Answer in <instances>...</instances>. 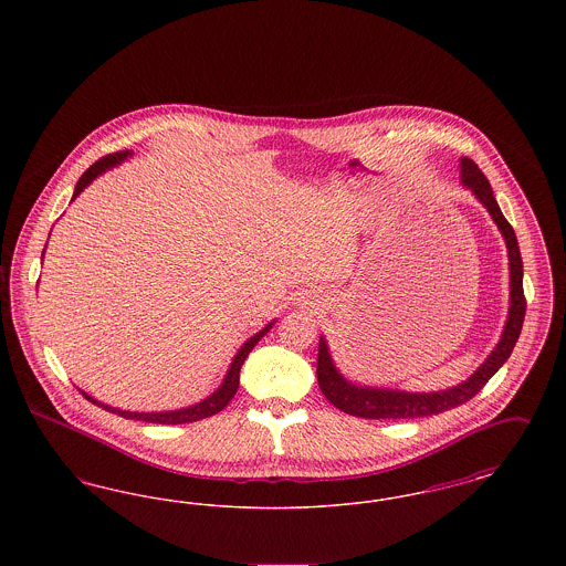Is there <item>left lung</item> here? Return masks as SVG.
<instances>
[{"label":"left lung","mask_w":566,"mask_h":566,"mask_svg":"<svg viewBox=\"0 0 566 566\" xmlns=\"http://www.w3.org/2000/svg\"><path fill=\"white\" fill-rule=\"evenodd\" d=\"M460 171H462V185L467 189L473 190V195L482 201L485 210L492 216V220L496 222L499 231L503 233L507 250H510V286H512V303H510V318L505 324L503 337L499 342V346L494 352L485 358L484 365L469 377L467 381L458 384L450 390H441V392H429V395H413V392H399V390H377V388H358L350 381H346L344 377L337 374L326 342L321 337L318 344V367H316V376H318V386L323 390L324 397L335 405L337 409L358 416V418H424V416H434V413H443L452 407L467 403L469 399H473L478 392H482L485 381L494 376L503 363L512 356L513 346L520 337L522 323H524V314H526V296H524V286H522V256H520V245L515 240L513 227L507 222V218L501 212L490 182L485 180L482 169L475 165V161L462 157L460 159Z\"/></svg>","instance_id":"left-lung-1"}]
</instances>
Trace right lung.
Masks as SVG:
<instances>
[{
  "label": "right lung",
  "instance_id": "1",
  "mask_svg": "<svg viewBox=\"0 0 566 566\" xmlns=\"http://www.w3.org/2000/svg\"><path fill=\"white\" fill-rule=\"evenodd\" d=\"M129 155H132V153L120 150V153L106 155V157H102L99 161L93 163V165L82 174L81 180L76 182V190H74L72 201H74V199L81 195V190L84 189V187H88V185H91V182H93L102 171H106L109 167H114V165L125 161ZM42 254H44V252H42ZM271 324H268L263 331H259L254 337H250V339L243 344L242 350L238 352V356L233 358L231 369H229V374L224 377L222 386L216 390L214 395H212V397H208V399H206V401H201V403L192 405V407H185V409H178V411H157V413H144V411H142V413H137V411H123V409H116V407L99 403V401L91 399L86 392H82V395H84L91 403L99 405V407H104L106 411H112V413H116V416H120V418L142 420V422H153V424H185V422H197V420L210 418V416H214L218 411H222V409L229 405V401L235 397L238 386H240V369H242L243 360H245V356L250 354V350L261 342V337H265V335H268Z\"/></svg>",
  "mask_w": 566,
  "mask_h": 566
}]
</instances>
